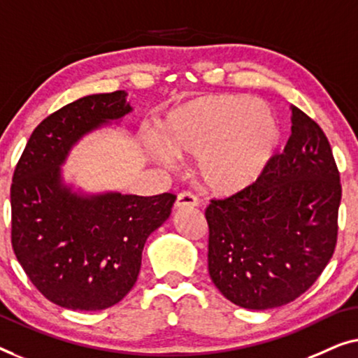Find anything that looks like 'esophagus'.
Instances as JSON below:
<instances>
[{"instance_id":"esophagus-1","label":"esophagus","mask_w":358,"mask_h":358,"mask_svg":"<svg viewBox=\"0 0 358 358\" xmlns=\"http://www.w3.org/2000/svg\"><path fill=\"white\" fill-rule=\"evenodd\" d=\"M198 198H196L194 194L188 193V191H185V193H180L177 196V201H175V209H185V208H196L198 206Z\"/></svg>"}]
</instances>
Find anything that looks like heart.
<instances>
[{"mask_svg":"<svg viewBox=\"0 0 358 358\" xmlns=\"http://www.w3.org/2000/svg\"><path fill=\"white\" fill-rule=\"evenodd\" d=\"M164 146L145 136V152L170 169L172 152L198 157L199 178L219 194L250 188L268 167L278 149V118L268 105L246 95L215 94L191 99L173 107L159 124Z\"/></svg>","mask_w":358,"mask_h":358,"instance_id":"heart-1","label":"heart"}]
</instances>
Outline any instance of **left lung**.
<instances>
[{"instance_id": "1", "label": "left lung", "mask_w": 358, "mask_h": 358, "mask_svg": "<svg viewBox=\"0 0 358 358\" xmlns=\"http://www.w3.org/2000/svg\"><path fill=\"white\" fill-rule=\"evenodd\" d=\"M290 108L284 152L250 188L206 209L209 275L241 308L269 310L295 300L334 253L339 172L323 129Z\"/></svg>"}]
</instances>
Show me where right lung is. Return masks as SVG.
I'll return each instance as SVG.
<instances>
[{"mask_svg":"<svg viewBox=\"0 0 358 358\" xmlns=\"http://www.w3.org/2000/svg\"><path fill=\"white\" fill-rule=\"evenodd\" d=\"M128 94H94L34 129L11 185L13 248L40 294L68 310L113 306L133 289L149 235L177 196L89 193L63 177L74 145L133 112Z\"/></svg>","mask_w":358,"mask_h":358,"instance_id":"right-lung-1","label":"right lung"}]
</instances>
